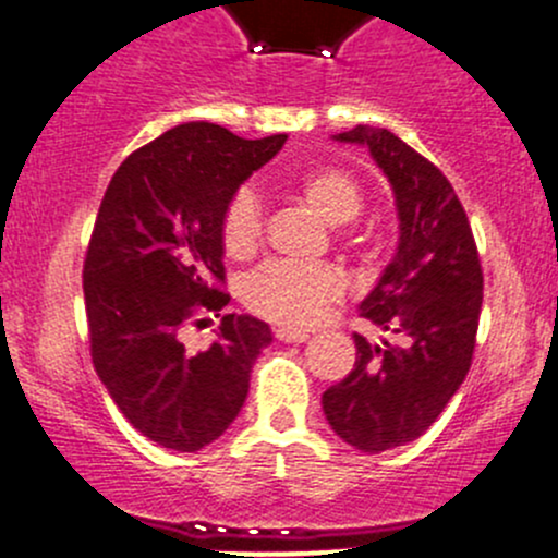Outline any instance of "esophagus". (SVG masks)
<instances>
[{
    "mask_svg": "<svg viewBox=\"0 0 558 558\" xmlns=\"http://www.w3.org/2000/svg\"><path fill=\"white\" fill-rule=\"evenodd\" d=\"M275 337H278L280 342H305V340H311V335H307V331L289 329V326H278V329H275Z\"/></svg>",
    "mask_w": 558,
    "mask_h": 558,
    "instance_id": "1",
    "label": "esophagus"
}]
</instances>
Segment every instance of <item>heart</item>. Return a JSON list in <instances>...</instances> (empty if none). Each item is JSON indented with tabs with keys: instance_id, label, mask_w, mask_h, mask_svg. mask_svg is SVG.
<instances>
[{
	"instance_id": "heart-1",
	"label": "heart",
	"mask_w": 558,
	"mask_h": 558,
	"mask_svg": "<svg viewBox=\"0 0 558 558\" xmlns=\"http://www.w3.org/2000/svg\"><path fill=\"white\" fill-rule=\"evenodd\" d=\"M296 194L329 227L351 223L362 213L364 196L356 180L337 167H315L296 180ZM223 251L247 258L262 240V207L253 191H238L221 221ZM342 275L331 264L269 262L245 280L243 300L253 313L283 326H311L340 300Z\"/></svg>"
}]
</instances>
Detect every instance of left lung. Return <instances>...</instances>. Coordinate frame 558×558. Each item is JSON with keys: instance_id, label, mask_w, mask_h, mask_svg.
<instances>
[{"instance_id": "left-lung-1", "label": "left lung", "mask_w": 558, "mask_h": 558, "mask_svg": "<svg viewBox=\"0 0 558 558\" xmlns=\"http://www.w3.org/2000/svg\"><path fill=\"white\" fill-rule=\"evenodd\" d=\"M337 143L364 145L393 191L399 240L359 313L397 337L353 335L356 362L320 404L331 429L364 453L413 442L464 384L483 305L475 238L453 185L388 129L356 126Z\"/></svg>"}]
</instances>
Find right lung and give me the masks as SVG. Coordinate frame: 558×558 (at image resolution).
<instances>
[{
	"mask_svg": "<svg viewBox=\"0 0 558 558\" xmlns=\"http://www.w3.org/2000/svg\"><path fill=\"white\" fill-rule=\"evenodd\" d=\"M283 143L180 123L118 167L99 205L83 264L94 369L129 424L172 451H199L232 426L272 342L264 320L238 313L222 315L207 352H185L179 331L229 305L223 213Z\"/></svg>",
	"mask_w": 558,
	"mask_h": 558,
	"instance_id": "obj_1",
	"label": "right lung"
}]
</instances>
